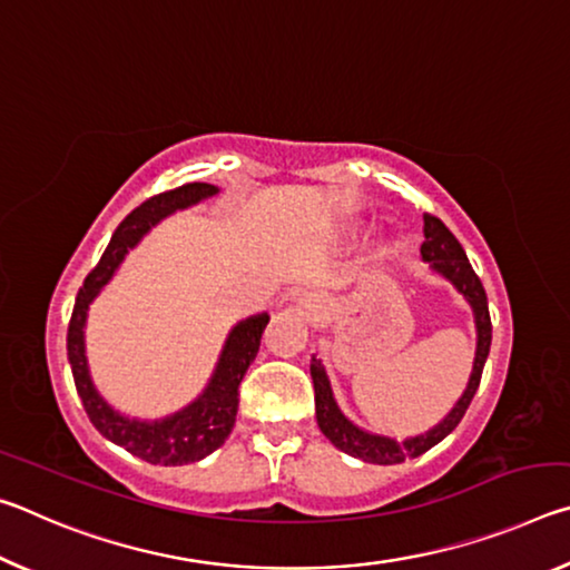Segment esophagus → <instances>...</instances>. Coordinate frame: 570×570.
Instances as JSON below:
<instances>
[{"instance_id": "34e87169", "label": "esophagus", "mask_w": 570, "mask_h": 570, "mask_svg": "<svg viewBox=\"0 0 570 570\" xmlns=\"http://www.w3.org/2000/svg\"><path fill=\"white\" fill-rule=\"evenodd\" d=\"M296 304L302 312L308 316L312 322H322L326 316V306H324V298L320 294H302L296 298Z\"/></svg>"}]
</instances>
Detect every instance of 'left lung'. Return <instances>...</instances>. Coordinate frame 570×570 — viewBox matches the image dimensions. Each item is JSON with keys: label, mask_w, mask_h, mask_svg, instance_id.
Masks as SVG:
<instances>
[{"label": "left lung", "mask_w": 570, "mask_h": 570, "mask_svg": "<svg viewBox=\"0 0 570 570\" xmlns=\"http://www.w3.org/2000/svg\"><path fill=\"white\" fill-rule=\"evenodd\" d=\"M420 256L424 264H430L432 274L445 278V282L452 284V288L465 298L468 306L472 308V320H475V332H478L475 360H472L468 387L462 392V397L455 402V407L445 414V420H440L435 428L422 432V435H412L404 440L362 430L360 424H354L340 410V404H336L332 382L326 377L322 360L312 356V366H308L314 380L316 422H320V430L324 432V438L330 440L336 450H342L352 458H360L364 462H372V465H400V462L410 458H420L458 428L460 420L465 417L472 397H475L478 384L482 377V366H485V360L490 354V342H493V326H490L485 288H482L478 274L472 272L460 240L452 236L450 228L435 216H424V240H422Z\"/></svg>", "instance_id": "8db88e82"}]
</instances>
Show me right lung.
Listing matches in <instances>:
<instances>
[{
  "label": "right lung",
  "instance_id": "right-lung-1",
  "mask_svg": "<svg viewBox=\"0 0 570 570\" xmlns=\"http://www.w3.org/2000/svg\"><path fill=\"white\" fill-rule=\"evenodd\" d=\"M216 193L218 186H210V183H186V186L153 196L135 208L115 230L100 264L92 268L77 292L70 330H67V360L72 366L77 394H80L95 430L115 445L128 450L130 455L150 462V465H188V462L204 460L228 440L238 412V384L250 362L256 360L268 314H254L238 322L226 336L206 390L186 407L163 420L128 417V414L115 410L110 402H105L90 377L88 352H85V324H88L90 304L118 272L125 254L132 246H138L140 238L153 226H158L163 218L196 206Z\"/></svg>",
  "mask_w": 570,
  "mask_h": 570
}]
</instances>
